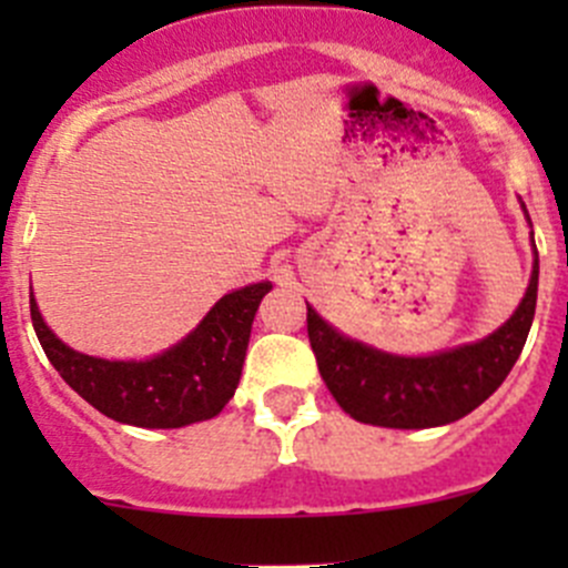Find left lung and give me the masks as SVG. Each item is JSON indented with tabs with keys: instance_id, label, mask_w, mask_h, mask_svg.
<instances>
[{
	"instance_id": "1",
	"label": "left lung",
	"mask_w": 568,
	"mask_h": 568,
	"mask_svg": "<svg viewBox=\"0 0 568 568\" xmlns=\"http://www.w3.org/2000/svg\"><path fill=\"white\" fill-rule=\"evenodd\" d=\"M538 255L514 316L484 341L432 354L398 357L341 335L307 305V337L332 398L354 420L385 428H434L484 404L511 374L536 313Z\"/></svg>"
}]
</instances>
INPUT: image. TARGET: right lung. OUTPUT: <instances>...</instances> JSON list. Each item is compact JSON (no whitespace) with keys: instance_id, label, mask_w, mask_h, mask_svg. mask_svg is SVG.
Here are the masks:
<instances>
[{"instance_id":"right-lung-1","label":"right lung","mask_w":568,"mask_h":568,"mask_svg":"<svg viewBox=\"0 0 568 568\" xmlns=\"http://www.w3.org/2000/svg\"><path fill=\"white\" fill-rule=\"evenodd\" d=\"M272 283L222 296L197 329L151 359H101L73 352L45 326L36 296L32 326L49 363L90 406L112 420L140 428H181L225 409L242 379L252 318Z\"/></svg>"}]
</instances>
